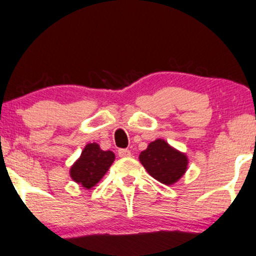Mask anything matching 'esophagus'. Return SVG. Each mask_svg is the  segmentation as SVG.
I'll use <instances>...</instances> for the list:
<instances>
[{
  "mask_svg": "<svg viewBox=\"0 0 256 256\" xmlns=\"http://www.w3.org/2000/svg\"><path fill=\"white\" fill-rule=\"evenodd\" d=\"M120 158H130L131 156V152L128 149H119L118 152Z\"/></svg>",
  "mask_w": 256,
  "mask_h": 256,
  "instance_id": "obj_1",
  "label": "esophagus"
}]
</instances>
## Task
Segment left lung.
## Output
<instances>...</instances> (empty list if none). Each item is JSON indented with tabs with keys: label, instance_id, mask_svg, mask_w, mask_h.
Here are the masks:
<instances>
[{
	"label": "left lung",
	"instance_id": "left-lung-1",
	"mask_svg": "<svg viewBox=\"0 0 256 256\" xmlns=\"http://www.w3.org/2000/svg\"><path fill=\"white\" fill-rule=\"evenodd\" d=\"M138 158L152 178L166 185L177 183L185 174L189 164L185 152L173 148L161 138L149 143Z\"/></svg>",
	"mask_w": 256,
	"mask_h": 256
}]
</instances>
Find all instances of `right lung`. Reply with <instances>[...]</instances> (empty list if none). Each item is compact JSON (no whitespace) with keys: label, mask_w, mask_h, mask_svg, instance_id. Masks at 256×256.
Returning a JSON list of instances; mask_svg holds the SVG:
<instances>
[{"label":"right lung","mask_w":256,"mask_h":256,"mask_svg":"<svg viewBox=\"0 0 256 256\" xmlns=\"http://www.w3.org/2000/svg\"><path fill=\"white\" fill-rule=\"evenodd\" d=\"M114 160L113 152L102 150L98 143H88L70 168V176L73 182L89 190L104 178Z\"/></svg>","instance_id":"obj_1"}]
</instances>
